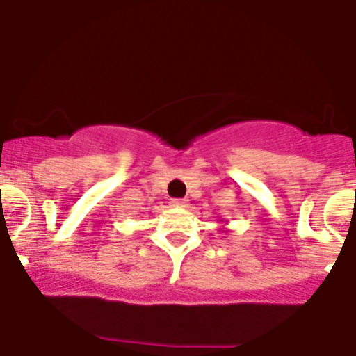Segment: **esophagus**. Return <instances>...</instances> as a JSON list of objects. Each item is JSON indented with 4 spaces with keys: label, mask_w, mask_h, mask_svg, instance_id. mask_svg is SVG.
<instances>
[{
    "label": "esophagus",
    "mask_w": 356,
    "mask_h": 356,
    "mask_svg": "<svg viewBox=\"0 0 356 356\" xmlns=\"http://www.w3.org/2000/svg\"><path fill=\"white\" fill-rule=\"evenodd\" d=\"M170 205L175 207V209H187L188 200L187 199H174L172 202H170Z\"/></svg>",
    "instance_id": "obj_1"
}]
</instances>
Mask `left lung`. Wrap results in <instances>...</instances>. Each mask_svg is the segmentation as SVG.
I'll return each mask as SVG.
<instances>
[{"instance_id": "left-lung-1", "label": "left lung", "mask_w": 356, "mask_h": 356, "mask_svg": "<svg viewBox=\"0 0 356 356\" xmlns=\"http://www.w3.org/2000/svg\"><path fill=\"white\" fill-rule=\"evenodd\" d=\"M220 222H223V220H220ZM223 232H225V230H223Z\"/></svg>"}]
</instances>
